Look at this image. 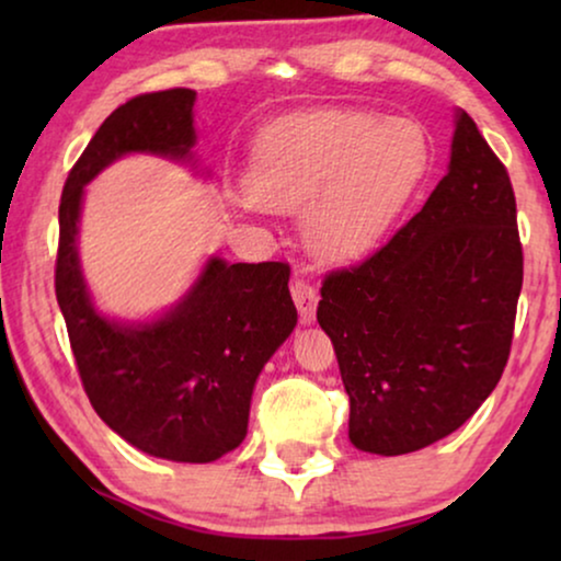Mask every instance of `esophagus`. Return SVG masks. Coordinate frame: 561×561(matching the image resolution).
<instances>
[{
  "mask_svg": "<svg viewBox=\"0 0 561 561\" xmlns=\"http://www.w3.org/2000/svg\"><path fill=\"white\" fill-rule=\"evenodd\" d=\"M290 296H294V304L298 309V317H301L304 324H311L317 319V306H319V290L311 286L309 280L296 278L290 283Z\"/></svg>",
  "mask_w": 561,
  "mask_h": 561,
  "instance_id": "esophagus-1",
  "label": "esophagus"
}]
</instances>
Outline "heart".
<instances>
[{
    "label": "heart",
    "instance_id": "heart-1",
    "mask_svg": "<svg viewBox=\"0 0 561 561\" xmlns=\"http://www.w3.org/2000/svg\"><path fill=\"white\" fill-rule=\"evenodd\" d=\"M416 122L357 110L296 114L252 148L248 194L265 209H301L311 248L332 260L370 252L428 171Z\"/></svg>",
    "mask_w": 561,
    "mask_h": 561
}]
</instances>
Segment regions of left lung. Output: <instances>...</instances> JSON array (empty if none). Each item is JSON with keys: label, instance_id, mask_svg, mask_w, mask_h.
<instances>
[{"label": "left lung", "instance_id": "1", "mask_svg": "<svg viewBox=\"0 0 561 561\" xmlns=\"http://www.w3.org/2000/svg\"><path fill=\"white\" fill-rule=\"evenodd\" d=\"M524 248L508 171L467 112L449 171L363 263L324 275L317 319L350 396V439L409 455L457 432L511 355Z\"/></svg>", "mask_w": 561, "mask_h": 561}]
</instances>
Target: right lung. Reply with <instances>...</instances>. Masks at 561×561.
Instances as JSON below:
<instances>
[{
  "label": "right lung",
  "instance_id": "add662e5",
  "mask_svg": "<svg viewBox=\"0 0 561 561\" xmlns=\"http://www.w3.org/2000/svg\"><path fill=\"white\" fill-rule=\"evenodd\" d=\"M194 102V89L140 94L91 137L60 194L56 298L99 419L152 457L204 465L240 447L257 375L294 332L290 265L211 257L163 319L117 324L91 306L76 250L83 186L125 152L188 158Z\"/></svg>",
  "mask_w": 561,
  "mask_h": 561
}]
</instances>
